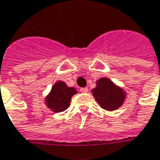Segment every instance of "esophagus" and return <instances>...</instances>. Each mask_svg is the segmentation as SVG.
<instances>
[{
	"mask_svg": "<svg viewBox=\"0 0 160 160\" xmlns=\"http://www.w3.org/2000/svg\"><path fill=\"white\" fill-rule=\"evenodd\" d=\"M80 91L81 92H88V88H80Z\"/></svg>",
	"mask_w": 160,
	"mask_h": 160,
	"instance_id": "1",
	"label": "esophagus"
}]
</instances>
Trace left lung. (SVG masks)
Segmentation results:
<instances>
[{
    "mask_svg": "<svg viewBox=\"0 0 160 160\" xmlns=\"http://www.w3.org/2000/svg\"><path fill=\"white\" fill-rule=\"evenodd\" d=\"M92 92L100 107L109 111L119 108L125 99V92L107 78L99 79Z\"/></svg>",
    "mask_w": 160,
    "mask_h": 160,
    "instance_id": "1",
    "label": "left lung"
}]
</instances>
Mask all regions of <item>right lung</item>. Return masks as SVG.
Returning <instances> with one entry per match:
<instances>
[{
	"label": "right lung",
	"mask_w": 160,
	"mask_h": 160,
	"mask_svg": "<svg viewBox=\"0 0 160 160\" xmlns=\"http://www.w3.org/2000/svg\"><path fill=\"white\" fill-rule=\"evenodd\" d=\"M77 92L73 88H68L66 83L62 81H58L53 85L51 92L46 99V104L53 111H65L69 107L71 98Z\"/></svg>",
	"instance_id": "right-lung-1"
}]
</instances>
